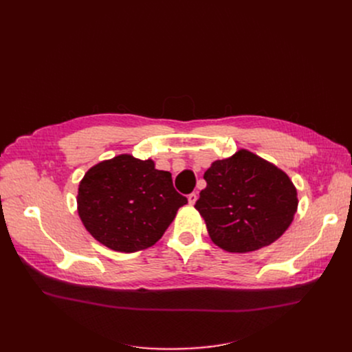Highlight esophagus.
<instances>
[{"instance_id": "1", "label": "esophagus", "mask_w": 352, "mask_h": 352, "mask_svg": "<svg viewBox=\"0 0 352 352\" xmlns=\"http://www.w3.org/2000/svg\"><path fill=\"white\" fill-rule=\"evenodd\" d=\"M195 201H197V194H195V192H191V194L188 195V202H190L191 206H194Z\"/></svg>"}]
</instances>
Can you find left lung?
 I'll list each match as a JSON object with an SVG mask.
<instances>
[{"instance_id":"obj_1","label":"left lung","mask_w":352,"mask_h":352,"mask_svg":"<svg viewBox=\"0 0 352 352\" xmlns=\"http://www.w3.org/2000/svg\"><path fill=\"white\" fill-rule=\"evenodd\" d=\"M195 208L212 243L228 252H250L276 241L298 207L297 188L278 166L247 150L217 160Z\"/></svg>"}]
</instances>
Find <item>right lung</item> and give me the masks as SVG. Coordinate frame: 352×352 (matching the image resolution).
Returning <instances> with one entry per match:
<instances>
[{
    "mask_svg": "<svg viewBox=\"0 0 352 352\" xmlns=\"http://www.w3.org/2000/svg\"><path fill=\"white\" fill-rule=\"evenodd\" d=\"M187 198L153 160L121 154L91 166L80 182L78 215L102 245L135 252L154 245Z\"/></svg>",
    "mask_w": 352,
    "mask_h": 352,
    "instance_id": "right-lung-1",
    "label": "right lung"
}]
</instances>
